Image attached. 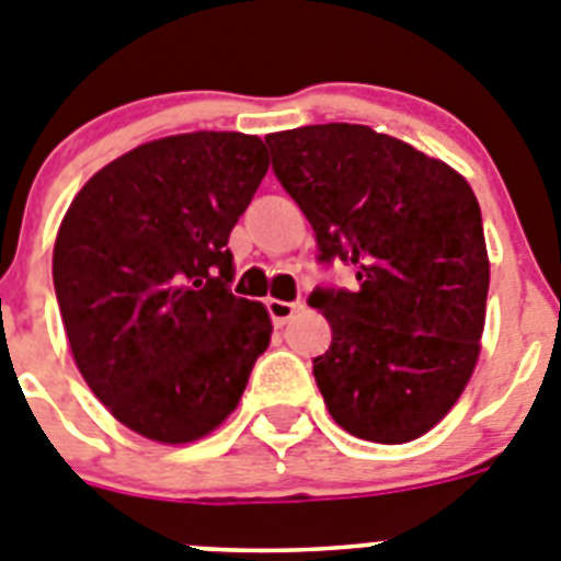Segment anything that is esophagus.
Listing matches in <instances>:
<instances>
[{"label":"esophagus","mask_w":561,"mask_h":561,"mask_svg":"<svg viewBox=\"0 0 561 561\" xmlns=\"http://www.w3.org/2000/svg\"><path fill=\"white\" fill-rule=\"evenodd\" d=\"M299 301H282V299H268V312H271V321H274L276 327H285L287 321H290L293 316H296V310H299Z\"/></svg>","instance_id":"1"}]
</instances>
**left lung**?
<instances>
[{
    "instance_id": "8db88e82",
    "label": "left lung",
    "mask_w": 561,
    "mask_h": 561,
    "mask_svg": "<svg viewBox=\"0 0 561 561\" xmlns=\"http://www.w3.org/2000/svg\"><path fill=\"white\" fill-rule=\"evenodd\" d=\"M274 173L318 240L355 265V290L316 287L332 343L312 360L327 411L377 444L425 436L476 371L489 256L481 206L461 173L368 125L265 136Z\"/></svg>"
}]
</instances>
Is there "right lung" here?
<instances>
[{
    "mask_svg": "<svg viewBox=\"0 0 561 561\" xmlns=\"http://www.w3.org/2000/svg\"><path fill=\"white\" fill-rule=\"evenodd\" d=\"M265 173L260 136H164L94 173L60 220L53 282L69 350L111 416L150 442L224 425L268 350V310L229 290V234Z\"/></svg>",
    "mask_w": 561,
    "mask_h": 561,
    "instance_id": "obj_1",
    "label": "right lung"
}]
</instances>
